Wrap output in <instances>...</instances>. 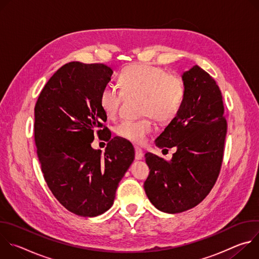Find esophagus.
<instances>
[{
	"label": "esophagus",
	"mask_w": 259,
	"mask_h": 259,
	"mask_svg": "<svg viewBox=\"0 0 259 259\" xmlns=\"http://www.w3.org/2000/svg\"><path fill=\"white\" fill-rule=\"evenodd\" d=\"M135 159L136 160H142L143 159V152L138 146L135 147Z\"/></svg>",
	"instance_id": "1"
}]
</instances>
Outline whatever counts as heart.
<instances>
[{
  "instance_id": "b5f03b06",
  "label": "heart",
  "mask_w": 259,
  "mask_h": 259,
  "mask_svg": "<svg viewBox=\"0 0 259 259\" xmlns=\"http://www.w3.org/2000/svg\"><path fill=\"white\" fill-rule=\"evenodd\" d=\"M119 84L126 95H141V115L153 116L161 123L173 120L184 99L183 81L165 69L149 64H132L119 75ZM123 93L112 85L102 88L99 105L107 118H114L123 99ZM154 130L153 120L147 117L137 121L124 120L115 127L116 134L130 142L140 144Z\"/></svg>"
}]
</instances>
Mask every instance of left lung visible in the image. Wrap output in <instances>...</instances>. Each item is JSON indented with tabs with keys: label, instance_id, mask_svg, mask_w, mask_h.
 Listing matches in <instances>:
<instances>
[{
	"label": "left lung",
	"instance_id": "obj_1",
	"mask_svg": "<svg viewBox=\"0 0 259 259\" xmlns=\"http://www.w3.org/2000/svg\"><path fill=\"white\" fill-rule=\"evenodd\" d=\"M181 78L182 106L155 140L160 149L175 147L176 152L169 162L145 154L150 168L145 194L158 210L170 214L194 208L210 193L223 163L228 129L223 95L209 73L194 65Z\"/></svg>",
	"mask_w": 259,
	"mask_h": 259
}]
</instances>
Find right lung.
I'll return each mask as SVG.
<instances>
[{
  "instance_id": "add662e5",
  "label": "right lung",
  "mask_w": 259,
  "mask_h": 259,
  "mask_svg": "<svg viewBox=\"0 0 259 259\" xmlns=\"http://www.w3.org/2000/svg\"><path fill=\"white\" fill-rule=\"evenodd\" d=\"M112 75L102 63H66L49 79L34 106V141L47 186L63 207L83 217L113 206L135 157L129 141L112 138L102 127L107 117L99 96ZM95 132L109 141L104 154L91 146Z\"/></svg>"
}]
</instances>
